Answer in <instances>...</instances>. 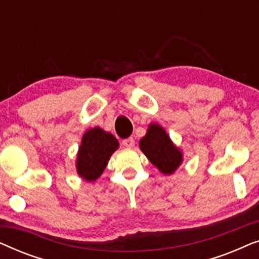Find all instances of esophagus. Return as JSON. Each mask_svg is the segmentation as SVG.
<instances>
[{"label":"esophagus","mask_w":259,"mask_h":259,"mask_svg":"<svg viewBox=\"0 0 259 259\" xmlns=\"http://www.w3.org/2000/svg\"><path fill=\"white\" fill-rule=\"evenodd\" d=\"M122 145L125 147H133L134 146V139L133 138H127V139L122 140Z\"/></svg>","instance_id":"1"}]
</instances>
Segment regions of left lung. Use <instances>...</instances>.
Masks as SVG:
<instances>
[{
	"label": "left lung",
	"mask_w": 259,
	"mask_h": 259,
	"mask_svg": "<svg viewBox=\"0 0 259 259\" xmlns=\"http://www.w3.org/2000/svg\"><path fill=\"white\" fill-rule=\"evenodd\" d=\"M140 148L148 160L164 175H171L183 161L182 152L172 144L165 130L157 123L150 125L146 136L140 140Z\"/></svg>",
	"instance_id": "left-lung-1"
}]
</instances>
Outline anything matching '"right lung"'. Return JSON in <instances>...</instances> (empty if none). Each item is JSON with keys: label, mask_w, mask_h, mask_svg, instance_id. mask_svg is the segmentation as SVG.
<instances>
[{"label": "right lung", "mask_w": 259, "mask_h": 259, "mask_svg": "<svg viewBox=\"0 0 259 259\" xmlns=\"http://www.w3.org/2000/svg\"><path fill=\"white\" fill-rule=\"evenodd\" d=\"M118 140L111 133L95 127L83 134L77 154V173L88 182L98 179L116 148Z\"/></svg>", "instance_id": "1"}]
</instances>
